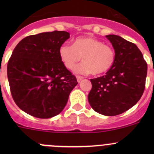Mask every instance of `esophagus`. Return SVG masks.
<instances>
[{
  "label": "esophagus",
  "instance_id": "esophagus-1",
  "mask_svg": "<svg viewBox=\"0 0 154 154\" xmlns=\"http://www.w3.org/2000/svg\"><path fill=\"white\" fill-rule=\"evenodd\" d=\"M83 79V77H81V76H77V82H79L80 83V81H81Z\"/></svg>",
  "mask_w": 154,
  "mask_h": 154
}]
</instances>
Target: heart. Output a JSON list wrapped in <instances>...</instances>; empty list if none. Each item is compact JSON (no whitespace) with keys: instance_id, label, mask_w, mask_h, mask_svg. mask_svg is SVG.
Here are the masks:
<instances>
[{"instance_id":"heart-1","label":"heart","mask_w":154,"mask_h":154,"mask_svg":"<svg viewBox=\"0 0 154 154\" xmlns=\"http://www.w3.org/2000/svg\"><path fill=\"white\" fill-rule=\"evenodd\" d=\"M59 55L64 66L69 70L74 69L82 57L83 63L76 68L75 71L83 74H104L112 67L116 61L114 49L91 36L77 38L72 45H62Z\"/></svg>"}]
</instances>
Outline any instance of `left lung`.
Returning <instances> with one entry per match:
<instances>
[{
  "label": "left lung",
  "mask_w": 154,
  "mask_h": 154,
  "mask_svg": "<svg viewBox=\"0 0 154 154\" xmlns=\"http://www.w3.org/2000/svg\"><path fill=\"white\" fill-rule=\"evenodd\" d=\"M116 61L106 75L91 79L88 95L91 108L100 114H122L140 100L145 88L147 65L137 46L116 35H108Z\"/></svg>",
  "instance_id": "obj_1"
}]
</instances>
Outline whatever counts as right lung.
Returning <instances> with one entry per match:
<instances>
[{
    "label": "right lung",
    "instance_id": "right-lung-1",
    "mask_svg": "<svg viewBox=\"0 0 154 154\" xmlns=\"http://www.w3.org/2000/svg\"><path fill=\"white\" fill-rule=\"evenodd\" d=\"M70 37L66 31H53L23 38L7 64L12 97L27 114L49 119L60 114L77 85L59 55L60 47Z\"/></svg>",
    "mask_w": 154,
    "mask_h": 154
}]
</instances>
